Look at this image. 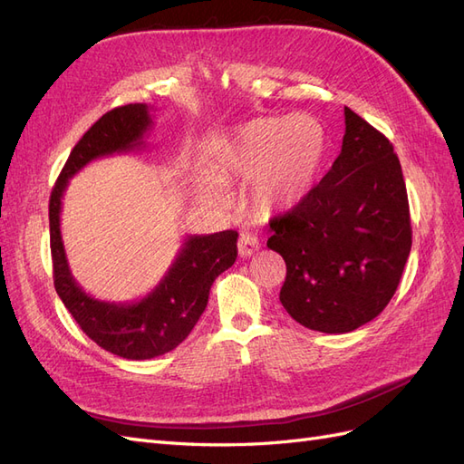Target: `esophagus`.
I'll return each instance as SVG.
<instances>
[{
    "label": "esophagus",
    "instance_id": "esophagus-1",
    "mask_svg": "<svg viewBox=\"0 0 464 464\" xmlns=\"http://www.w3.org/2000/svg\"><path fill=\"white\" fill-rule=\"evenodd\" d=\"M261 247L259 240L254 234H242L240 236V242H237V251H240L242 257H251L256 254V251Z\"/></svg>",
    "mask_w": 464,
    "mask_h": 464
}]
</instances>
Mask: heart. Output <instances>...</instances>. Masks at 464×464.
<instances>
[{"mask_svg": "<svg viewBox=\"0 0 464 464\" xmlns=\"http://www.w3.org/2000/svg\"><path fill=\"white\" fill-rule=\"evenodd\" d=\"M325 154V131L310 116L261 118L237 130L227 154L228 172L251 179L249 199L271 217L296 207L310 191ZM201 193L224 207L228 191L218 179H205Z\"/></svg>", "mask_w": 464, "mask_h": 464, "instance_id": "b5f03b06", "label": "heart"}]
</instances>
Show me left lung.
<instances>
[{
    "mask_svg": "<svg viewBox=\"0 0 464 464\" xmlns=\"http://www.w3.org/2000/svg\"><path fill=\"white\" fill-rule=\"evenodd\" d=\"M341 154L266 247L283 256L280 304L300 325L350 333L385 310L412 246L401 162L389 139L344 108Z\"/></svg>",
    "mask_w": 464,
    "mask_h": 464,
    "instance_id": "left-lung-1",
    "label": "left lung"
}]
</instances>
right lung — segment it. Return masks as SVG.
Instances as JSON below:
<instances>
[{"mask_svg": "<svg viewBox=\"0 0 464 464\" xmlns=\"http://www.w3.org/2000/svg\"><path fill=\"white\" fill-rule=\"evenodd\" d=\"M150 128L147 104H128L106 111L73 147L50 195L55 292L91 341L128 360L166 354L184 341L205 312L215 278L230 269L237 257L236 230L195 234L186 237L170 269L141 300L130 304L96 300L77 285L69 271L60 230L62 198L69 179L91 160L143 147Z\"/></svg>", "mask_w": 464, "mask_h": 464, "instance_id": "obj_1", "label": "right lung"}]
</instances>
